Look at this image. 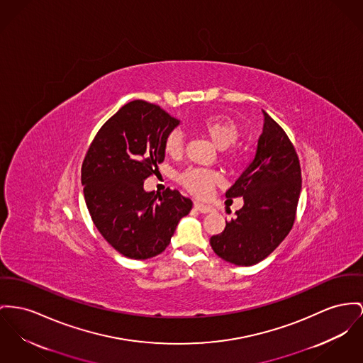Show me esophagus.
<instances>
[{
  "label": "esophagus",
  "mask_w": 363,
  "mask_h": 363,
  "mask_svg": "<svg viewBox=\"0 0 363 363\" xmlns=\"http://www.w3.org/2000/svg\"><path fill=\"white\" fill-rule=\"evenodd\" d=\"M194 208H195V211H198V212H201V213H211V212H213V208H212V206L205 205V203H201V202H195V203H194Z\"/></svg>",
  "instance_id": "1"
}]
</instances>
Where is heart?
<instances>
[{"mask_svg":"<svg viewBox=\"0 0 363 363\" xmlns=\"http://www.w3.org/2000/svg\"><path fill=\"white\" fill-rule=\"evenodd\" d=\"M198 128L209 138V140L220 150H225L230 145H235L240 139V129L237 123L228 117L212 116L201 120ZM184 136L180 130H172L167 135L164 148L170 157H179L183 152ZM231 160H235V154H230ZM218 180L216 172L201 168H190L179 174V182L190 191L198 196H205L211 187Z\"/></svg>","mask_w":363,"mask_h":363,"instance_id":"1","label":"heart"}]
</instances>
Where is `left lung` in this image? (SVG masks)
<instances>
[{"label": "left lung", "instance_id": "1", "mask_svg": "<svg viewBox=\"0 0 363 363\" xmlns=\"http://www.w3.org/2000/svg\"><path fill=\"white\" fill-rule=\"evenodd\" d=\"M263 114L255 158L225 193L228 199L243 196V206L211 238L218 257L235 266L257 264L286 238L301 193L297 152L285 130Z\"/></svg>", "mask_w": 363, "mask_h": 363}]
</instances>
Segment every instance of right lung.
Segmentation results:
<instances>
[{
    "label": "right lung",
    "mask_w": 363,
    "mask_h": 363,
    "mask_svg": "<svg viewBox=\"0 0 363 363\" xmlns=\"http://www.w3.org/2000/svg\"><path fill=\"white\" fill-rule=\"evenodd\" d=\"M179 123L160 106L133 100L99 129L86 151L81 182L89 215L125 257L145 260L162 253L193 208L177 190L158 195L143 189L165 158L167 135Z\"/></svg>",
    "instance_id": "obj_1"
}]
</instances>
